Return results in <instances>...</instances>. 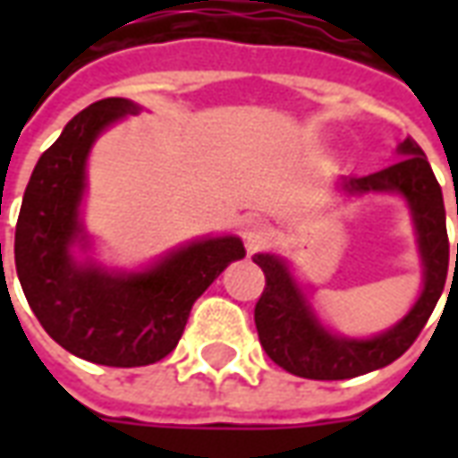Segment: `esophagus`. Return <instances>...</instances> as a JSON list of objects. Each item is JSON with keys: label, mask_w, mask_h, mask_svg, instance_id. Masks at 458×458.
Masks as SVG:
<instances>
[{"label": "esophagus", "mask_w": 458, "mask_h": 458, "mask_svg": "<svg viewBox=\"0 0 458 458\" xmlns=\"http://www.w3.org/2000/svg\"><path fill=\"white\" fill-rule=\"evenodd\" d=\"M269 235H272V225H269L265 218L252 216V218H248L242 223V240H245L248 250L262 248L269 240Z\"/></svg>", "instance_id": "obj_1"}]
</instances>
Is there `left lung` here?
<instances>
[{"mask_svg":"<svg viewBox=\"0 0 458 458\" xmlns=\"http://www.w3.org/2000/svg\"><path fill=\"white\" fill-rule=\"evenodd\" d=\"M393 166L363 176L338 179L344 196L394 193L407 203L412 216L417 250L422 262V292L397 324L368 338L336 334L318 318L307 292L299 284L284 258L258 252L252 262L265 272V292L255 307V327L265 353L287 373L309 380H345L385 368L414 344L442 297L449 272V238L442 189L420 144L407 137L397 144ZM458 216V206H456ZM458 265V242H456Z\"/></svg>","mask_w":458,"mask_h":458,"instance_id":"8db88e82","label":"left lung"}]
</instances>
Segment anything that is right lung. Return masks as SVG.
I'll return each mask as SVG.
<instances>
[{"mask_svg": "<svg viewBox=\"0 0 458 458\" xmlns=\"http://www.w3.org/2000/svg\"><path fill=\"white\" fill-rule=\"evenodd\" d=\"M140 110L124 98H105L75 114L34 166L14 235L16 275L46 334L68 353L110 368L169 355L193 301L230 262L245 258L238 235L191 240L141 269L105 267L88 255V157L103 131Z\"/></svg>", "mask_w": 458, "mask_h": 458, "instance_id": "add662e5", "label": "right lung"}]
</instances>
